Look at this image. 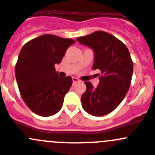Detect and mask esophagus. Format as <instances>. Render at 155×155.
Here are the masks:
<instances>
[{
    "mask_svg": "<svg viewBox=\"0 0 155 155\" xmlns=\"http://www.w3.org/2000/svg\"><path fill=\"white\" fill-rule=\"evenodd\" d=\"M72 81H73V84H75L76 82L79 81L78 79L77 78H74V77H73V78H72Z\"/></svg>",
    "mask_w": 155,
    "mask_h": 155,
    "instance_id": "34e87169",
    "label": "esophagus"
}]
</instances>
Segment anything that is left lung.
I'll list each match as a JSON object with an SVG mask.
<instances>
[{"mask_svg": "<svg viewBox=\"0 0 155 155\" xmlns=\"http://www.w3.org/2000/svg\"><path fill=\"white\" fill-rule=\"evenodd\" d=\"M77 41L94 49L93 69L101 72L97 87L91 82H84L87 90L81 96L82 107L92 116L108 114L123 101L132 82L133 62L129 49L122 41L104 31H96L77 38Z\"/></svg>", "mask_w": 155, "mask_h": 155, "instance_id": "obj_1", "label": "left lung"}]
</instances>
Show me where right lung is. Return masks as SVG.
I'll return each mask as SVG.
<instances>
[{
    "instance_id": "1",
    "label": "right lung",
    "mask_w": 155,
    "mask_h": 155,
    "mask_svg": "<svg viewBox=\"0 0 155 155\" xmlns=\"http://www.w3.org/2000/svg\"><path fill=\"white\" fill-rule=\"evenodd\" d=\"M74 42L71 39L45 34L31 39L20 50L15 65L16 79L23 101L36 114L46 117L61 110L72 78L58 76L54 64L61 62L67 48Z\"/></svg>"
}]
</instances>
